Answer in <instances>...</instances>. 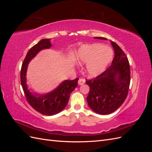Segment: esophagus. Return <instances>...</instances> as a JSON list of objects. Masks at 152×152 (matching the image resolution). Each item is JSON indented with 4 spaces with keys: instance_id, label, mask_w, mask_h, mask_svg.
Segmentation results:
<instances>
[{
    "instance_id": "34e87169",
    "label": "esophagus",
    "mask_w": 152,
    "mask_h": 152,
    "mask_svg": "<svg viewBox=\"0 0 152 152\" xmlns=\"http://www.w3.org/2000/svg\"><path fill=\"white\" fill-rule=\"evenodd\" d=\"M86 82V80L84 79H79V81H78V84L79 85H83Z\"/></svg>"
}]
</instances>
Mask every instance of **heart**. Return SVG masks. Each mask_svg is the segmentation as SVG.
Segmentation results:
<instances>
[{
  "instance_id": "b5f03b06",
  "label": "heart",
  "mask_w": 152,
  "mask_h": 152,
  "mask_svg": "<svg viewBox=\"0 0 152 152\" xmlns=\"http://www.w3.org/2000/svg\"><path fill=\"white\" fill-rule=\"evenodd\" d=\"M111 48L100 44L83 45L75 54V60L79 64L86 63L85 70L89 77H96L103 73L113 58Z\"/></svg>"
}]
</instances>
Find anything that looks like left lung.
<instances>
[{
  "mask_svg": "<svg viewBox=\"0 0 152 152\" xmlns=\"http://www.w3.org/2000/svg\"><path fill=\"white\" fill-rule=\"evenodd\" d=\"M110 41L115 51L112 65L100 75L86 82L90 88L87 103L94 112L101 115L112 113L121 107L127 98L131 81L127 57L115 42Z\"/></svg>",
  "mask_w": 152,
  "mask_h": 152,
  "instance_id": "1",
  "label": "left lung"
}]
</instances>
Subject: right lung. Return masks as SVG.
<instances>
[{
  "label": "right lung",
  "instance_id": "1",
  "mask_svg": "<svg viewBox=\"0 0 152 152\" xmlns=\"http://www.w3.org/2000/svg\"><path fill=\"white\" fill-rule=\"evenodd\" d=\"M51 46L50 39H42L34 45L27 53L22 63L20 79L27 102L37 112L45 115H53L58 113L66 107L72 92L78 85V80H66L59 85L51 93L45 95L32 94L28 89L26 84V73L28 64L40 50Z\"/></svg>",
  "mask_w": 152,
  "mask_h": 152
}]
</instances>
